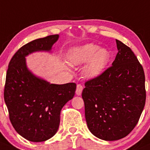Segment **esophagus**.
Instances as JSON below:
<instances>
[{"instance_id":"obj_1","label":"esophagus","mask_w":150,"mask_h":150,"mask_svg":"<svg viewBox=\"0 0 150 150\" xmlns=\"http://www.w3.org/2000/svg\"><path fill=\"white\" fill-rule=\"evenodd\" d=\"M83 87L81 86L80 84H78V86H77V88H76V91H75V93H76V94L78 96H80L82 93V91H83Z\"/></svg>"}]
</instances>
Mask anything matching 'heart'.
I'll use <instances>...</instances> for the list:
<instances>
[{"mask_svg": "<svg viewBox=\"0 0 150 150\" xmlns=\"http://www.w3.org/2000/svg\"><path fill=\"white\" fill-rule=\"evenodd\" d=\"M111 58L107 49L100 48L94 44H86L70 50L68 59L72 65L77 66L88 62L83 72L88 78H95L101 75L106 68Z\"/></svg>", "mask_w": 150, "mask_h": 150, "instance_id": "b5f03b06", "label": "heart"}]
</instances>
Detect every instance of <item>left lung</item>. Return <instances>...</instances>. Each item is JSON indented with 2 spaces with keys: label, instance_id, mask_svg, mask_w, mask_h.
<instances>
[{
  "label": "left lung",
  "instance_id": "left-lung-1",
  "mask_svg": "<svg viewBox=\"0 0 150 150\" xmlns=\"http://www.w3.org/2000/svg\"><path fill=\"white\" fill-rule=\"evenodd\" d=\"M116 42L118 53L112 66L86 82L82 93L90 132L106 141L120 139L133 130L146 100L142 66L129 47Z\"/></svg>",
  "mask_w": 150,
  "mask_h": 150
}]
</instances>
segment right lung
<instances>
[{"instance_id":"right-lung-1","label":"right lung","mask_w":150,"mask_h":150,"mask_svg":"<svg viewBox=\"0 0 150 150\" xmlns=\"http://www.w3.org/2000/svg\"><path fill=\"white\" fill-rule=\"evenodd\" d=\"M59 35L30 42L14 54L6 72L4 100L15 130L29 141L39 142L56 134L62 107L75 95L76 84H51L37 78L26 67V57L51 50Z\"/></svg>"}]
</instances>
